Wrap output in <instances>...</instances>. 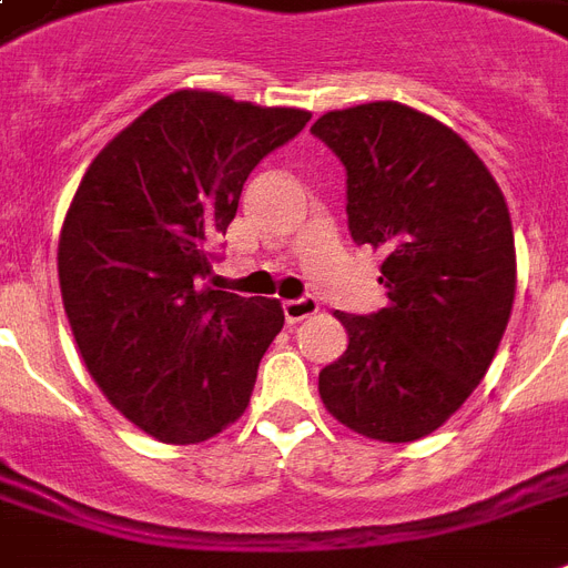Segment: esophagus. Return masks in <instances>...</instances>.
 Returning <instances> with one entry per match:
<instances>
[{
  "label": "esophagus",
  "mask_w": 568,
  "mask_h": 568,
  "mask_svg": "<svg viewBox=\"0 0 568 568\" xmlns=\"http://www.w3.org/2000/svg\"><path fill=\"white\" fill-rule=\"evenodd\" d=\"M315 312H318V301H315V297H297V301L283 303V315L288 324H297V321L310 318Z\"/></svg>",
  "instance_id": "esophagus-1"
}]
</instances>
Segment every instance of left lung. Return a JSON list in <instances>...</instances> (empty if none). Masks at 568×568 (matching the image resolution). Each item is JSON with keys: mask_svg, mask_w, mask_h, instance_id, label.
Wrapping results in <instances>:
<instances>
[{"mask_svg": "<svg viewBox=\"0 0 568 568\" xmlns=\"http://www.w3.org/2000/svg\"><path fill=\"white\" fill-rule=\"evenodd\" d=\"M312 135L347 171V230L383 253L388 303L336 318L347 351L318 374L333 418L379 442H415L484 379L516 297L504 194L463 138L400 102L327 111Z\"/></svg>", "mask_w": 568, "mask_h": 568, "instance_id": "left-lung-1", "label": "left lung"}]
</instances>
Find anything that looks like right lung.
I'll use <instances>...</instances> for the list:
<instances>
[{
	"label": "right lung",
	"mask_w": 568,
	"mask_h": 568,
	"mask_svg": "<svg viewBox=\"0 0 568 568\" xmlns=\"http://www.w3.org/2000/svg\"><path fill=\"white\" fill-rule=\"evenodd\" d=\"M214 91L164 97L102 146L58 239L75 345L111 406L168 445L247 409L280 301L200 288L250 171L306 123Z\"/></svg>",
	"instance_id": "1"
}]
</instances>
